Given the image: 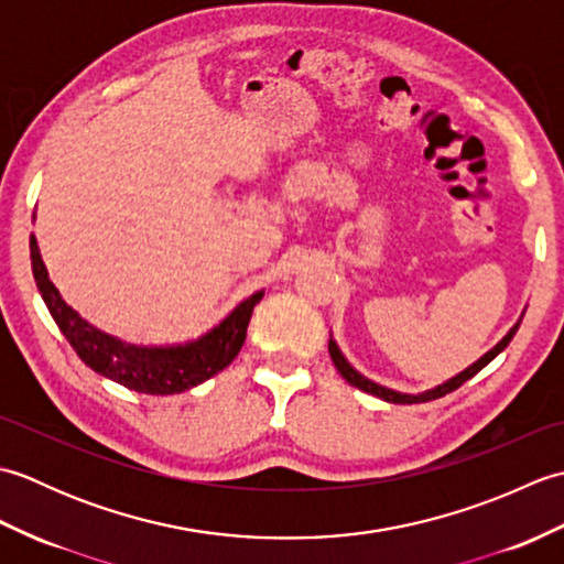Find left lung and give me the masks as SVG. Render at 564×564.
<instances>
[{
    "mask_svg": "<svg viewBox=\"0 0 564 564\" xmlns=\"http://www.w3.org/2000/svg\"><path fill=\"white\" fill-rule=\"evenodd\" d=\"M519 325L521 322H517V325H513L511 329H509V334L505 339H501L492 351H487L480 361H475L470 368H465L463 373H458L455 378H451L448 382H443V386H438V388H434V390H426V392H422V394H402V392H394V390H388V388H382V386H378V382H373V380H368V378H364L361 373H358V370H354L351 366H349V361H346V358L341 356V351H339V346H337V341L334 339H329V356H332V361H334V366H337V370L339 373L346 378V382H351L354 388H358V390H364V392H368V394H376V398H380V400H386V402H392V404H414V402H429V400H438V398H443V394H448V392H453V390H458L463 382H467L470 380L473 376H477L480 373V370L492 361V358L497 356V354H501L509 346V341L513 339V334H517V329H519Z\"/></svg>",
    "mask_w": 564,
    "mask_h": 564,
    "instance_id": "obj_1",
    "label": "left lung"
}]
</instances>
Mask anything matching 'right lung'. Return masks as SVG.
I'll return each mask as SVG.
<instances>
[{"mask_svg": "<svg viewBox=\"0 0 564 564\" xmlns=\"http://www.w3.org/2000/svg\"><path fill=\"white\" fill-rule=\"evenodd\" d=\"M31 267L35 275V285L43 295V301L57 322L59 332L65 334L72 349L99 376L121 382L123 388L145 392V394H176L203 380L220 373L225 366L232 364V358L242 349L247 339V327L254 305L263 297V291L249 295L245 303H239L218 327L210 329L206 337L184 346H133L109 334L91 327L72 310L57 289L47 279L45 263L41 259V249L35 237H31Z\"/></svg>", "mask_w": 564, "mask_h": 564, "instance_id": "add662e5", "label": "right lung"}]
</instances>
